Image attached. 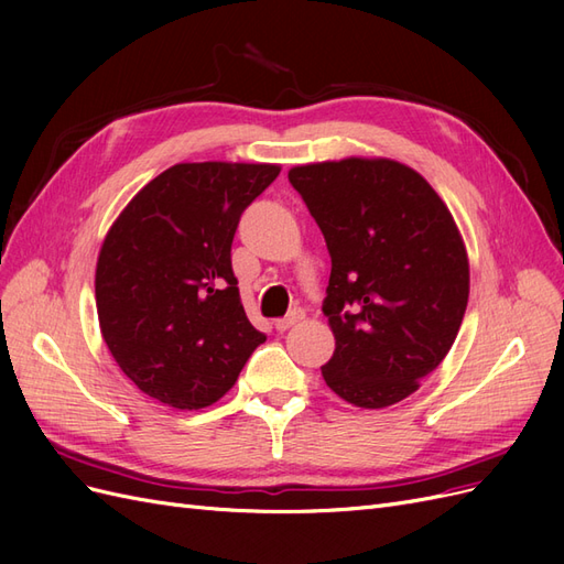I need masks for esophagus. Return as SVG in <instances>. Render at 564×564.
<instances>
[{"label":"esophagus","instance_id":"1","mask_svg":"<svg viewBox=\"0 0 564 564\" xmlns=\"http://www.w3.org/2000/svg\"><path fill=\"white\" fill-rule=\"evenodd\" d=\"M303 319H305V313H303V311H294V313H289L286 317L278 319V322H275V329H278V332H289L292 327H296V324H301Z\"/></svg>","mask_w":564,"mask_h":564}]
</instances>
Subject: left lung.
<instances>
[{
    "label": "left lung",
    "mask_w": 564,
    "mask_h": 564,
    "mask_svg": "<svg viewBox=\"0 0 564 564\" xmlns=\"http://www.w3.org/2000/svg\"><path fill=\"white\" fill-rule=\"evenodd\" d=\"M332 256L322 313L336 338L322 377L355 406L383 409L445 360L470 270L447 204L395 160L348 158L289 172Z\"/></svg>",
    "instance_id": "obj_1"
}]
</instances>
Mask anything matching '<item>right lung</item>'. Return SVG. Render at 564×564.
<instances>
[{
	"label": "right lung",
	"mask_w": 564,
	"mask_h": 564,
	"mask_svg": "<svg viewBox=\"0 0 564 564\" xmlns=\"http://www.w3.org/2000/svg\"><path fill=\"white\" fill-rule=\"evenodd\" d=\"M278 174V164H174L108 230L96 263L100 334L148 398L209 406L265 340L245 313L230 247L242 212Z\"/></svg>",
	"instance_id": "right-lung-1"
}]
</instances>
